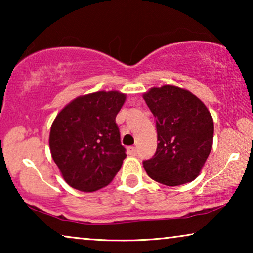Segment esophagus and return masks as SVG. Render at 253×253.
<instances>
[{
	"label": "esophagus",
	"instance_id": "obj_1",
	"mask_svg": "<svg viewBox=\"0 0 253 253\" xmlns=\"http://www.w3.org/2000/svg\"><path fill=\"white\" fill-rule=\"evenodd\" d=\"M127 154H130V155H136V154H137V148L134 147V146L127 147Z\"/></svg>",
	"mask_w": 253,
	"mask_h": 253
}]
</instances>
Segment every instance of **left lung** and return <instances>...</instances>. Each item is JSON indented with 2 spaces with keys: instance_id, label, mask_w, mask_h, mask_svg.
Returning a JSON list of instances; mask_svg holds the SVG:
<instances>
[{
  "instance_id": "8db88e82",
  "label": "left lung",
  "mask_w": 253,
  "mask_h": 253,
  "mask_svg": "<svg viewBox=\"0 0 253 253\" xmlns=\"http://www.w3.org/2000/svg\"><path fill=\"white\" fill-rule=\"evenodd\" d=\"M144 100L155 117L158 146L144 160L147 175L168 186L192 182L212 150L214 124L206 106L186 89L153 87Z\"/></svg>"
}]
</instances>
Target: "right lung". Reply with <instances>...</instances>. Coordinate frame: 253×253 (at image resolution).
I'll return each mask as SVG.
<instances>
[{"label": "right lung", "mask_w": 253, "mask_h": 253, "mask_svg": "<svg viewBox=\"0 0 253 253\" xmlns=\"http://www.w3.org/2000/svg\"><path fill=\"white\" fill-rule=\"evenodd\" d=\"M124 101L116 91L79 96L51 124V157L71 188L95 191L119 172L126 154L115 119Z\"/></svg>", "instance_id": "right-lung-1"}]
</instances>
